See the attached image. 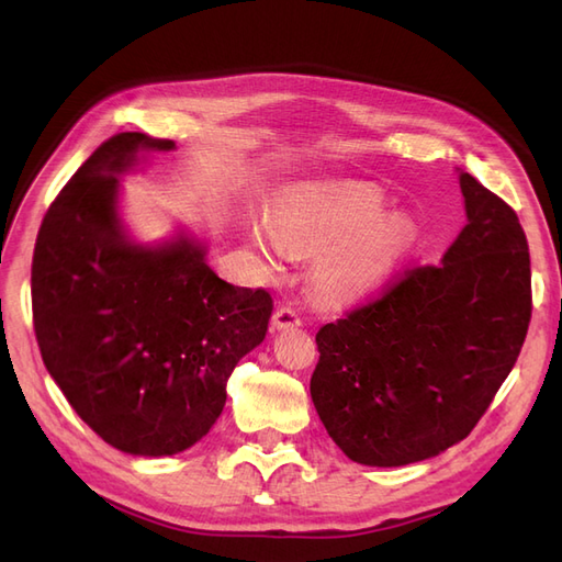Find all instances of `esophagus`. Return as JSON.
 <instances>
[{
	"instance_id": "obj_1",
	"label": "esophagus",
	"mask_w": 562,
	"mask_h": 562,
	"mask_svg": "<svg viewBox=\"0 0 562 562\" xmlns=\"http://www.w3.org/2000/svg\"><path fill=\"white\" fill-rule=\"evenodd\" d=\"M271 323H274V328H297L300 323H302V318H300V314L293 310V307H288V304H281V307L274 312V316H271Z\"/></svg>"
}]
</instances>
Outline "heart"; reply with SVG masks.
Returning a JSON list of instances; mask_svg holds the SVG:
<instances>
[{
    "instance_id": "heart-1",
    "label": "heart",
    "mask_w": 562,
    "mask_h": 562,
    "mask_svg": "<svg viewBox=\"0 0 562 562\" xmlns=\"http://www.w3.org/2000/svg\"><path fill=\"white\" fill-rule=\"evenodd\" d=\"M370 213V203L356 192H335L285 213L277 223V236L285 250L316 252L345 239ZM407 246V229L398 220H380L363 227L321 255L314 267V285L330 300H347L368 291Z\"/></svg>"
}]
</instances>
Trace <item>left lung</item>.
Masks as SVG:
<instances>
[{
  "label": "left lung",
  "instance_id": "obj_1",
  "mask_svg": "<svg viewBox=\"0 0 562 562\" xmlns=\"http://www.w3.org/2000/svg\"><path fill=\"white\" fill-rule=\"evenodd\" d=\"M467 227L440 265L401 269L316 333L312 401L349 459L403 467L464 440L516 366L532 316L516 211L459 176Z\"/></svg>",
  "mask_w": 562,
  "mask_h": 562
}]
</instances>
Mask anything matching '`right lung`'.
Listing matches in <instances>:
<instances>
[{
	"mask_svg": "<svg viewBox=\"0 0 562 562\" xmlns=\"http://www.w3.org/2000/svg\"><path fill=\"white\" fill-rule=\"evenodd\" d=\"M176 143L116 133L50 203L32 255V323L50 378L89 427L131 454L192 448L227 401V380L274 310L265 288L232 285L178 239L131 244L119 173Z\"/></svg>",
	"mask_w": 562,
	"mask_h": 562,
	"instance_id": "right-lung-1",
	"label": "right lung"
}]
</instances>
